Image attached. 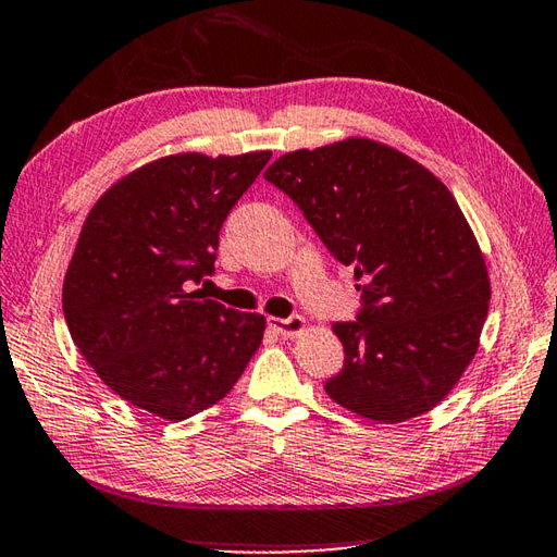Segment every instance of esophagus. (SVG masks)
<instances>
[{"label":"esophagus","instance_id":"1","mask_svg":"<svg viewBox=\"0 0 557 557\" xmlns=\"http://www.w3.org/2000/svg\"><path fill=\"white\" fill-rule=\"evenodd\" d=\"M269 326L274 329V332H278L281 336L286 338H293V336H300L305 332V320L300 314H293V317H269Z\"/></svg>","mask_w":557,"mask_h":557}]
</instances>
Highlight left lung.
I'll list each match as a JSON object with an SVG mask.
<instances>
[{
    "instance_id": "left-lung-1",
    "label": "left lung",
    "mask_w": 557,
    "mask_h": 557,
    "mask_svg": "<svg viewBox=\"0 0 557 557\" xmlns=\"http://www.w3.org/2000/svg\"><path fill=\"white\" fill-rule=\"evenodd\" d=\"M298 203L362 308L336 322L344 368L324 392L346 411L401 423L435 408L469 368L491 302L485 259L451 191L372 139L281 156L264 173Z\"/></svg>"
}]
</instances>
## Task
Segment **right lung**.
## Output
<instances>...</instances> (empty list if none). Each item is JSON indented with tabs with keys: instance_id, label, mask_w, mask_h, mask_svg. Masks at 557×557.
I'll use <instances>...</instances> for the list:
<instances>
[{
	"instance_id": "right-lung-1",
	"label": "right lung",
	"mask_w": 557,
	"mask_h": 557,
	"mask_svg": "<svg viewBox=\"0 0 557 557\" xmlns=\"http://www.w3.org/2000/svg\"><path fill=\"white\" fill-rule=\"evenodd\" d=\"M269 158H158L86 215L62 310L76 348L124 401L185 421L219 404L262 344L264 314L189 288L213 274L221 225Z\"/></svg>"
}]
</instances>
